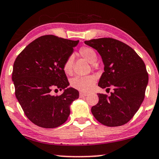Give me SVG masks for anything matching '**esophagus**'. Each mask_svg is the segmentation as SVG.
<instances>
[{"instance_id": "1", "label": "esophagus", "mask_w": 159, "mask_h": 159, "mask_svg": "<svg viewBox=\"0 0 159 159\" xmlns=\"http://www.w3.org/2000/svg\"><path fill=\"white\" fill-rule=\"evenodd\" d=\"M86 96H87V93H82V92L80 93V98H84V97H85Z\"/></svg>"}]
</instances>
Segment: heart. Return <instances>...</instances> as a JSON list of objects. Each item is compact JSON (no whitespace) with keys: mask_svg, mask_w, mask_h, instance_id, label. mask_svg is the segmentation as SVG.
<instances>
[{"mask_svg":"<svg viewBox=\"0 0 159 159\" xmlns=\"http://www.w3.org/2000/svg\"><path fill=\"white\" fill-rule=\"evenodd\" d=\"M79 53L88 63H94L97 58V55L93 49L88 47H82L80 49ZM73 57L70 56L66 60L63 65V70L67 75H71ZM96 78L93 76L89 77H76L71 80V86L80 91L88 92L96 83Z\"/></svg>","mask_w":159,"mask_h":159,"instance_id":"heart-1","label":"heart"}]
</instances>
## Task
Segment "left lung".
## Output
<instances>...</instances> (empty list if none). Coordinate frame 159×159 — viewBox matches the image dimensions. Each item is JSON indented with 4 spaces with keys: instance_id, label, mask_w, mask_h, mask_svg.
I'll use <instances>...</instances> for the list:
<instances>
[{
    "instance_id": "8db88e82",
    "label": "left lung",
    "mask_w": 159,
    "mask_h": 159,
    "mask_svg": "<svg viewBox=\"0 0 159 159\" xmlns=\"http://www.w3.org/2000/svg\"><path fill=\"white\" fill-rule=\"evenodd\" d=\"M102 56L104 72L98 82L102 88L112 86L108 96L98 93V104L92 107L95 118L107 126H120L134 117L145 98L148 83L145 64L134 49L120 41L101 38L85 41Z\"/></svg>"
}]
</instances>
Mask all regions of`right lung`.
I'll list each match as a JSON object with an SVG mask.
<instances>
[{"mask_svg":"<svg viewBox=\"0 0 159 159\" xmlns=\"http://www.w3.org/2000/svg\"><path fill=\"white\" fill-rule=\"evenodd\" d=\"M79 41L53 35L39 37L18 55L14 63L12 81L15 96L25 115L35 125L45 129L58 127L67 120L70 105L79 92L69 85L63 70ZM64 89L60 96L52 90Z\"/></svg>","mask_w":159,"mask_h":159,"instance_id":"1","label":"right lung"}]
</instances>
